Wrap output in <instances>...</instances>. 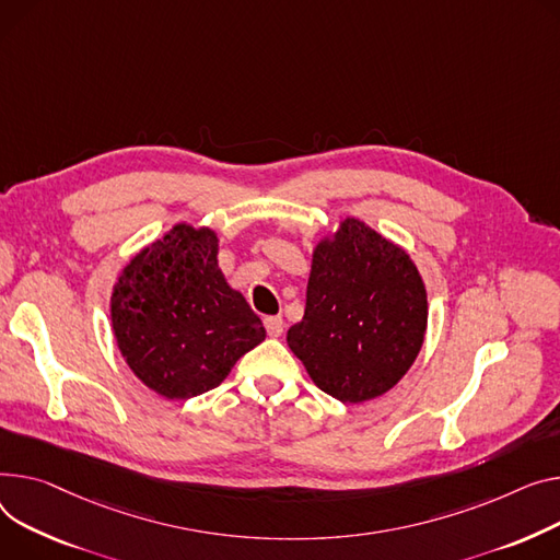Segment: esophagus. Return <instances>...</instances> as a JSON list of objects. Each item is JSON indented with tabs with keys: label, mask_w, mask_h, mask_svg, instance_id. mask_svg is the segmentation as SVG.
I'll list each match as a JSON object with an SVG mask.
<instances>
[{
	"label": "esophagus",
	"mask_w": 560,
	"mask_h": 560,
	"mask_svg": "<svg viewBox=\"0 0 560 560\" xmlns=\"http://www.w3.org/2000/svg\"><path fill=\"white\" fill-rule=\"evenodd\" d=\"M264 324H266V330H268L270 338H279V335L283 332V317H279V315L266 317Z\"/></svg>",
	"instance_id": "1"
}]
</instances>
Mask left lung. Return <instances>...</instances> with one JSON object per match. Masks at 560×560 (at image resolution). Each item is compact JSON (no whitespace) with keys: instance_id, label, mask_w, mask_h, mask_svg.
<instances>
[{"instance_id":"1","label":"left lung","mask_w":560,"mask_h":560,"mask_svg":"<svg viewBox=\"0 0 560 560\" xmlns=\"http://www.w3.org/2000/svg\"><path fill=\"white\" fill-rule=\"evenodd\" d=\"M428 328V292L409 254L358 218L317 243L304 319L288 347L313 383L342 402L389 392L415 364Z\"/></svg>"}]
</instances>
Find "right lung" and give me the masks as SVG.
Segmentation results:
<instances>
[{"instance_id":"right-lung-1","label":"right lung","mask_w":560,"mask_h":560,"mask_svg":"<svg viewBox=\"0 0 560 560\" xmlns=\"http://www.w3.org/2000/svg\"><path fill=\"white\" fill-rule=\"evenodd\" d=\"M109 315L132 374L168 400L218 387L266 340L258 315L218 268L215 232L186 222L130 258Z\"/></svg>"}]
</instances>
